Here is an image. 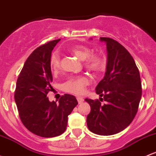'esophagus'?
<instances>
[{
	"label": "esophagus",
	"instance_id": "obj_1",
	"mask_svg": "<svg viewBox=\"0 0 156 156\" xmlns=\"http://www.w3.org/2000/svg\"><path fill=\"white\" fill-rule=\"evenodd\" d=\"M77 100H78V104H82L83 102V101H84V99H83L82 97L78 96V97H77Z\"/></svg>",
	"mask_w": 156,
	"mask_h": 156
}]
</instances>
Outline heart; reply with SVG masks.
<instances>
[{
    "mask_svg": "<svg viewBox=\"0 0 156 156\" xmlns=\"http://www.w3.org/2000/svg\"><path fill=\"white\" fill-rule=\"evenodd\" d=\"M70 52L81 61H84V66L87 69L93 72H98L104 66L102 58L98 55H91L90 48L85 46L77 45L70 48ZM60 57L57 53H53L51 55L49 64L51 69L56 73L60 68ZM90 83V80L86 76L73 77L69 78L64 85L66 92L75 95H81L85 92V87Z\"/></svg>",
    "mask_w": 156,
    "mask_h": 156,
    "instance_id": "obj_1",
    "label": "heart"
}]
</instances>
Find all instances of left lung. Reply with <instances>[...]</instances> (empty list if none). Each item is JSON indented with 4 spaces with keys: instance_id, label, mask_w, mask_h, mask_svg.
Returning a JSON list of instances; mask_svg holds the SVG:
<instances>
[{
    "instance_id": "obj_1",
    "label": "left lung",
    "mask_w": 156,
    "mask_h": 156,
    "mask_svg": "<svg viewBox=\"0 0 156 156\" xmlns=\"http://www.w3.org/2000/svg\"><path fill=\"white\" fill-rule=\"evenodd\" d=\"M100 41L107 46V61L95 92L106 104L85 99L91 107L87 124L95 134L111 136L124 130L134 119L141 98V82L134 59L125 48L109 37Z\"/></svg>"
}]
</instances>
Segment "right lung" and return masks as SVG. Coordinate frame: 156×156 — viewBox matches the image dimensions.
<instances>
[{
  "label": "right lung",
  "mask_w": 156,
  "mask_h": 156,
  "mask_svg": "<svg viewBox=\"0 0 156 156\" xmlns=\"http://www.w3.org/2000/svg\"><path fill=\"white\" fill-rule=\"evenodd\" d=\"M61 39L37 47L28 57L16 83L15 101L20 119L31 133L44 138L58 136L66 130L68 115L78 104L74 95L65 94L58 103L49 101L52 75L49 60Z\"/></svg>",
  "instance_id": "add662e5"
}]
</instances>
